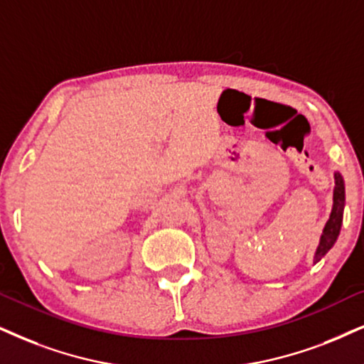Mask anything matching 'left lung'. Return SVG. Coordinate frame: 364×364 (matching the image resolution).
Wrapping results in <instances>:
<instances>
[{
  "label": "left lung",
  "instance_id": "left-lung-1",
  "mask_svg": "<svg viewBox=\"0 0 364 364\" xmlns=\"http://www.w3.org/2000/svg\"><path fill=\"white\" fill-rule=\"evenodd\" d=\"M334 179H336V186H334L333 211H331L328 223H326L323 235H321L319 247H317V250H316L314 264L323 259L326 254H328V250L334 245L336 238H338V235H339V230H341L343 210H344V181L339 173L334 174Z\"/></svg>",
  "mask_w": 364,
  "mask_h": 364
}]
</instances>
